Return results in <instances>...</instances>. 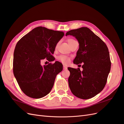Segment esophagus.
<instances>
[{
  "label": "esophagus",
  "instance_id": "obj_1",
  "mask_svg": "<svg viewBox=\"0 0 124 124\" xmlns=\"http://www.w3.org/2000/svg\"><path fill=\"white\" fill-rule=\"evenodd\" d=\"M63 70H67V67H66L65 66H63Z\"/></svg>",
  "mask_w": 124,
  "mask_h": 124
}]
</instances>
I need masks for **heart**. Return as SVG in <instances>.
I'll return each mask as SVG.
<instances>
[{
    "label": "heart",
    "mask_w": 124,
    "mask_h": 124,
    "mask_svg": "<svg viewBox=\"0 0 124 124\" xmlns=\"http://www.w3.org/2000/svg\"><path fill=\"white\" fill-rule=\"evenodd\" d=\"M67 42H68V44H69V46H71L72 44L74 42V41H76V40H74L72 38H68L67 39ZM57 44L56 45V46H57ZM57 59L58 61H59V62H62V63L65 65H67L69 63V62L70 61V58L68 56H67L65 55H61V56H59L58 57H57Z\"/></svg>",
    "instance_id": "heart-1"
}]
</instances>
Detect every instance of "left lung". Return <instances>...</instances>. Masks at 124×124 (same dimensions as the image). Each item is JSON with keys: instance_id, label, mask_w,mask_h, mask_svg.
<instances>
[{"instance_id": "1", "label": "left lung", "mask_w": 124, "mask_h": 124, "mask_svg": "<svg viewBox=\"0 0 124 124\" xmlns=\"http://www.w3.org/2000/svg\"><path fill=\"white\" fill-rule=\"evenodd\" d=\"M76 37L79 48L73 63L83 62L80 68L69 67L68 83L73 94L80 99H88L102 91L106 85L111 62L106 44L87 27L71 30L66 36Z\"/></svg>"}]
</instances>
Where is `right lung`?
<instances>
[{
  "label": "right lung",
  "instance_id": "1",
  "mask_svg": "<svg viewBox=\"0 0 124 124\" xmlns=\"http://www.w3.org/2000/svg\"><path fill=\"white\" fill-rule=\"evenodd\" d=\"M64 35L63 31L37 27L18 41L14 52L13 70L20 88L32 98H42L53 88L62 65L56 61L42 66L41 60L54 61L56 44Z\"/></svg>",
  "mask_w": 124,
  "mask_h": 124
}]
</instances>
